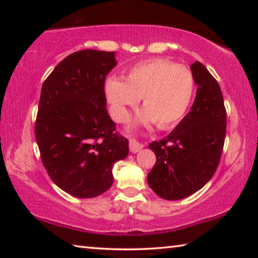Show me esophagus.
<instances>
[{
	"label": "esophagus",
	"instance_id": "esophagus-1",
	"mask_svg": "<svg viewBox=\"0 0 258 258\" xmlns=\"http://www.w3.org/2000/svg\"><path fill=\"white\" fill-rule=\"evenodd\" d=\"M128 147H130V151L133 152V154H137L140 150L143 148V145L141 143H139L138 141H135V140H130L128 142Z\"/></svg>",
	"mask_w": 258,
	"mask_h": 258
}]
</instances>
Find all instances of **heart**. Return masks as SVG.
<instances>
[{
    "instance_id": "1",
    "label": "heart",
    "mask_w": 258,
    "mask_h": 258,
    "mask_svg": "<svg viewBox=\"0 0 258 258\" xmlns=\"http://www.w3.org/2000/svg\"><path fill=\"white\" fill-rule=\"evenodd\" d=\"M106 95L113 119L124 121L128 109L142 99L145 110L138 118L141 124L156 121L160 128L177 124L189 108L195 93L191 69L165 59H152L131 67L123 76L108 78Z\"/></svg>"
}]
</instances>
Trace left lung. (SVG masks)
Instances as JSON below:
<instances>
[{
  "label": "left lung",
  "instance_id": "1",
  "mask_svg": "<svg viewBox=\"0 0 258 258\" xmlns=\"http://www.w3.org/2000/svg\"><path fill=\"white\" fill-rule=\"evenodd\" d=\"M198 85L190 111L165 139L150 143L156 164L148 184L160 198L183 199L202 189L216 172L226 134V110L217 81L196 61Z\"/></svg>",
  "mask_w": 258,
  "mask_h": 258
}]
</instances>
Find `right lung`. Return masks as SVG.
<instances>
[{
	"mask_svg": "<svg viewBox=\"0 0 258 258\" xmlns=\"http://www.w3.org/2000/svg\"><path fill=\"white\" fill-rule=\"evenodd\" d=\"M116 63L115 52H74L42 85L35 121L41 159L51 180L74 197L106 192L113 164L128 154V140L106 109L104 80Z\"/></svg>",
	"mask_w": 258,
	"mask_h": 258,
	"instance_id": "1",
	"label": "right lung"
}]
</instances>
